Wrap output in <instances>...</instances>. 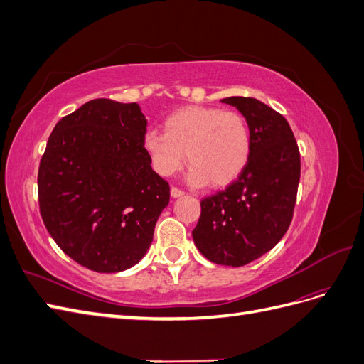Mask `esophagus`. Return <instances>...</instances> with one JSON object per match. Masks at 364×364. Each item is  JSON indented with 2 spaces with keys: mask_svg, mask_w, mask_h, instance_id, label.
Listing matches in <instances>:
<instances>
[{
  "mask_svg": "<svg viewBox=\"0 0 364 364\" xmlns=\"http://www.w3.org/2000/svg\"><path fill=\"white\" fill-rule=\"evenodd\" d=\"M170 193H171V196H173V197H181V196H183V194H185V191H183L182 188H178V186H171Z\"/></svg>",
  "mask_w": 364,
  "mask_h": 364,
  "instance_id": "esophagus-1",
  "label": "esophagus"
}]
</instances>
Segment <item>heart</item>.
<instances>
[{
  "label": "heart",
  "mask_w": 364,
  "mask_h": 364,
  "mask_svg": "<svg viewBox=\"0 0 364 364\" xmlns=\"http://www.w3.org/2000/svg\"><path fill=\"white\" fill-rule=\"evenodd\" d=\"M142 147L161 176H171L186 159L190 181L214 186L234 182L250 158L252 138L246 119L238 112L220 107L186 106L164 121L162 132L150 130Z\"/></svg>",
  "instance_id": "b5f03b06"
}]
</instances>
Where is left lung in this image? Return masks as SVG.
<instances>
[{"instance_id":"obj_1","label":"left lung","mask_w":364,"mask_h":364,"mask_svg":"<svg viewBox=\"0 0 364 364\" xmlns=\"http://www.w3.org/2000/svg\"><path fill=\"white\" fill-rule=\"evenodd\" d=\"M247 121L250 158L225 190L200 202L193 238L202 255L215 264L240 267L267 253L293 220L301 153L289 121L252 97H228Z\"/></svg>"}]
</instances>
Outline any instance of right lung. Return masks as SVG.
Here are the masks:
<instances>
[{
    "mask_svg": "<svg viewBox=\"0 0 364 364\" xmlns=\"http://www.w3.org/2000/svg\"><path fill=\"white\" fill-rule=\"evenodd\" d=\"M138 103L95 98L54 126L38 171L39 211L56 245L80 266L126 270L144 257L170 185L142 147Z\"/></svg>",
    "mask_w": 364,
    "mask_h": 364,
    "instance_id": "add662e5",
    "label": "right lung"
}]
</instances>
